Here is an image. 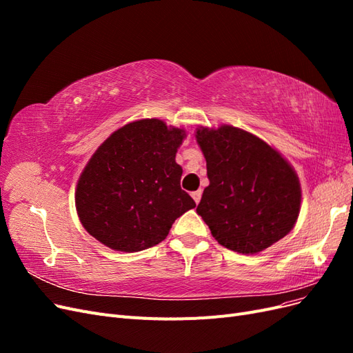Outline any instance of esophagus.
I'll use <instances>...</instances> for the list:
<instances>
[{
	"instance_id": "34e87169",
	"label": "esophagus",
	"mask_w": 353,
	"mask_h": 353,
	"mask_svg": "<svg viewBox=\"0 0 353 353\" xmlns=\"http://www.w3.org/2000/svg\"><path fill=\"white\" fill-rule=\"evenodd\" d=\"M191 196H193L194 201H196V203H197V205H199V201H200V199H201V190H197V191H194V193H193V194H191Z\"/></svg>"
}]
</instances>
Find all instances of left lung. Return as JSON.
<instances>
[{"label":"left lung","instance_id":"8db88e82","mask_svg":"<svg viewBox=\"0 0 353 353\" xmlns=\"http://www.w3.org/2000/svg\"><path fill=\"white\" fill-rule=\"evenodd\" d=\"M209 185L197 213L212 236L230 250L259 253L285 237L301 210V183L271 145L240 128L200 126Z\"/></svg>","mask_w":353,"mask_h":353}]
</instances>
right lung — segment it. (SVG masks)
I'll use <instances>...</instances> for the list:
<instances>
[{"label":"right lung","mask_w":353,"mask_h":353,"mask_svg":"<svg viewBox=\"0 0 353 353\" xmlns=\"http://www.w3.org/2000/svg\"><path fill=\"white\" fill-rule=\"evenodd\" d=\"M185 131L143 119L114 131L79 176L74 203L83 228L117 252H140L163 241L194 200L175 162Z\"/></svg>","instance_id":"1"}]
</instances>
